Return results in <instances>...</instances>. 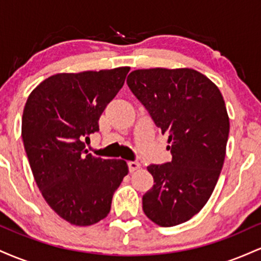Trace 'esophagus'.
Instances as JSON below:
<instances>
[{
  "mask_svg": "<svg viewBox=\"0 0 261 261\" xmlns=\"http://www.w3.org/2000/svg\"><path fill=\"white\" fill-rule=\"evenodd\" d=\"M127 166H128V170H130V172H135V170L140 169L141 164L137 161H131V162H128Z\"/></svg>",
  "mask_w": 261,
  "mask_h": 261,
  "instance_id": "1",
  "label": "esophagus"
}]
</instances>
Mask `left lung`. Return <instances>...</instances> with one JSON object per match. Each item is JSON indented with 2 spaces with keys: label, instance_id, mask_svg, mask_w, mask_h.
<instances>
[{
  "label": "left lung",
  "instance_id": "left-lung-1",
  "mask_svg": "<svg viewBox=\"0 0 261 261\" xmlns=\"http://www.w3.org/2000/svg\"><path fill=\"white\" fill-rule=\"evenodd\" d=\"M126 83L168 135L172 161L147 167L154 179L142 208L161 227L187 222L214 191L223 167L229 119L220 89L191 68L136 70Z\"/></svg>",
  "mask_w": 261,
  "mask_h": 261
}]
</instances>
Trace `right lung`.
I'll return each mask as SVG.
<instances>
[{"instance_id": "add662e5", "label": "right lung", "mask_w": 261, "mask_h": 261, "mask_svg": "<svg viewBox=\"0 0 261 261\" xmlns=\"http://www.w3.org/2000/svg\"><path fill=\"white\" fill-rule=\"evenodd\" d=\"M130 67L58 73L31 93L22 118L27 157L41 195L74 226L106 218L128 173L122 160L95 158L83 140L99 131V118L124 86Z\"/></svg>"}]
</instances>
